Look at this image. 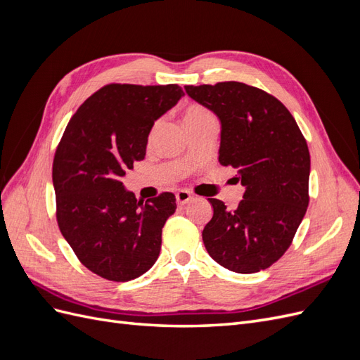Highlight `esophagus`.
Returning <instances> with one entry per match:
<instances>
[{"label": "esophagus", "instance_id": "1", "mask_svg": "<svg viewBox=\"0 0 360 360\" xmlns=\"http://www.w3.org/2000/svg\"><path fill=\"white\" fill-rule=\"evenodd\" d=\"M176 200H177L179 205H184V204H188L192 200V195H191V192L181 189V191H179L176 193Z\"/></svg>", "mask_w": 360, "mask_h": 360}]
</instances>
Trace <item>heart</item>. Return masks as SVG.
Here are the masks:
<instances>
[{
    "instance_id": "heart-1",
    "label": "heart",
    "mask_w": 360,
    "mask_h": 360,
    "mask_svg": "<svg viewBox=\"0 0 360 360\" xmlns=\"http://www.w3.org/2000/svg\"><path fill=\"white\" fill-rule=\"evenodd\" d=\"M210 112L204 110V108L201 106H191L189 110L186 111V114H184V118L183 122H193V120H200V118H204V117H209Z\"/></svg>"
}]
</instances>
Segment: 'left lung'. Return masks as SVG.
<instances>
[{
  "mask_svg": "<svg viewBox=\"0 0 360 360\" xmlns=\"http://www.w3.org/2000/svg\"><path fill=\"white\" fill-rule=\"evenodd\" d=\"M195 102L221 123L219 162L245 186L237 209L216 198L202 242L236 274H255L284 255L307 213L311 159L300 129L276 97L243 82L186 85Z\"/></svg>",
  "mask_w": 360,
  "mask_h": 360,
  "instance_id": "1",
  "label": "left lung"
}]
</instances>
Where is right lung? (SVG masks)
I'll use <instances>...</instances> for the list:
<instances>
[{
  "mask_svg": "<svg viewBox=\"0 0 360 360\" xmlns=\"http://www.w3.org/2000/svg\"><path fill=\"white\" fill-rule=\"evenodd\" d=\"M183 96L177 84H110L64 130L52 167L58 226L81 263L105 279H135L159 257L176 197L165 192L144 204L122 180L146 158L156 120Z\"/></svg>",
  "mask_w": 360,
  "mask_h": 360,
  "instance_id": "add662e5",
  "label": "right lung"
}]
</instances>
